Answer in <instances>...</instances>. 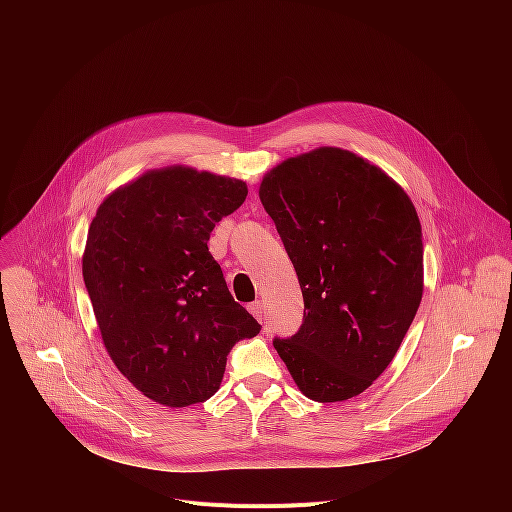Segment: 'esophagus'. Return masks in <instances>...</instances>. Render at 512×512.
Masks as SVG:
<instances>
[{
    "mask_svg": "<svg viewBox=\"0 0 512 512\" xmlns=\"http://www.w3.org/2000/svg\"><path fill=\"white\" fill-rule=\"evenodd\" d=\"M249 312L261 322L263 320V302L261 300H257V302H253V304H249Z\"/></svg>",
    "mask_w": 512,
    "mask_h": 512,
    "instance_id": "esophagus-1",
    "label": "esophagus"
}]
</instances>
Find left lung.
<instances>
[{"instance_id":"8db88e82","label":"left lung","mask_w":512,"mask_h":512,"mask_svg":"<svg viewBox=\"0 0 512 512\" xmlns=\"http://www.w3.org/2000/svg\"><path fill=\"white\" fill-rule=\"evenodd\" d=\"M259 198L306 306L300 332L273 346L308 399H352L383 375L417 314V210L377 164L330 145L271 168Z\"/></svg>"}]
</instances>
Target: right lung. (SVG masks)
Segmentation results:
<instances>
[{
	"label": "right lung",
	"mask_w": 512,
	"mask_h": 512,
	"mask_svg": "<svg viewBox=\"0 0 512 512\" xmlns=\"http://www.w3.org/2000/svg\"><path fill=\"white\" fill-rule=\"evenodd\" d=\"M247 192L239 178L174 164L115 188L89 227L83 277L105 350L164 407L212 397L231 348L261 330L206 245Z\"/></svg>",
	"instance_id": "add662e5"
}]
</instances>
